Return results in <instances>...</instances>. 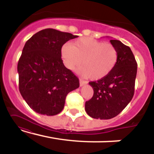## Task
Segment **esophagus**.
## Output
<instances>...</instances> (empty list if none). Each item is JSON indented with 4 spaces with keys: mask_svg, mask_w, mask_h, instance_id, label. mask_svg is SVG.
<instances>
[{
    "mask_svg": "<svg viewBox=\"0 0 154 154\" xmlns=\"http://www.w3.org/2000/svg\"><path fill=\"white\" fill-rule=\"evenodd\" d=\"M88 84V82L86 81L83 80V79H79V85L80 86H83V85H85Z\"/></svg>",
    "mask_w": 154,
    "mask_h": 154,
    "instance_id": "1",
    "label": "esophagus"
}]
</instances>
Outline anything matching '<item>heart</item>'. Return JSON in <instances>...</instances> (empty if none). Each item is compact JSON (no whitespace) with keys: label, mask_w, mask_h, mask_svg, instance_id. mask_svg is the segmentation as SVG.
I'll list each match as a JSON object with an SVG mask.
<instances>
[{"label":"heart","mask_w":154,"mask_h":154,"mask_svg":"<svg viewBox=\"0 0 154 154\" xmlns=\"http://www.w3.org/2000/svg\"><path fill=\"white\" fill-rule=\"evenodd\" d=\"M64 65L74 69L82 62L78 73L84 77L99 79L106 77L115 66L118 51L113 45L93 38H80L61 48Z\"/></svg>","instance_id":"b5f03b06"}]
</instances>
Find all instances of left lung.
Here are the masks:
<instances>
[{"label":"left lung","mask_w":154,"mask_h":154,"mask_svg":"<svg viewBox=\"0 0 154 154\" xmlns=\"http://www.w3.org/2000/svg\"><path fill=\"white\" fill-rule=\"evenodd\" d=\"M118 51L115 66L109 75L90 82L93 89L91 99L85 102V111L92 118L109 119L117 116L133 97L137 64L130 47L111 40Z\"/></svg>","instance_id":"left-lung-1"}]
</instances>
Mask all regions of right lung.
<instances>
[{
  "label": "right lung",
  "instance_id": "add662e5",
  "mask_svg": "<svg viewBox=\"0 0 154 154\" xmlns=\"http://www.w3.org/2000/svg\"><path fill=\"white\" fill-rule=\"evenodd\" d=\"M77 37L48 28L26 42L17 66L19 88L35 112L47 116L59 114L67 94L79 87L77 76L63 65L61 53L63 44Z\"/></svg>",
  "mask_w": 154,
  "mask_h": 154
}]
</instances>
